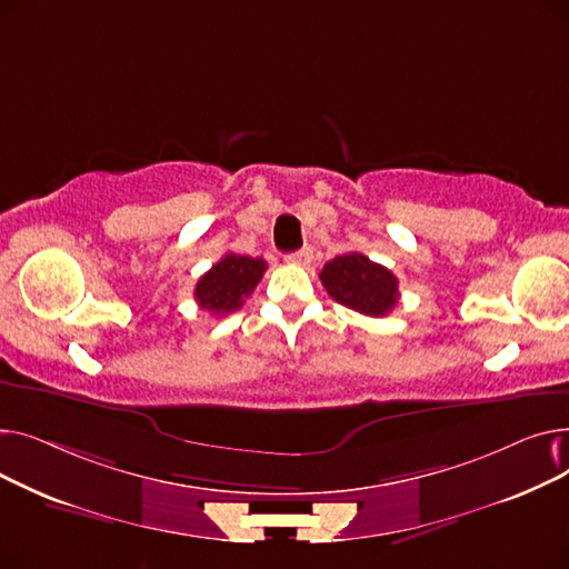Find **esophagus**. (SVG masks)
Here are the masks:
<instances>
[{
  "label": "esophagus",
  "mask_w": 569,
  "mask_h": 569,
  "mask_svg": "<svg viewBox=\"0 0 569 569\" xmlns=\"http://www.w3.org/2000/svg\"><path fill=\"white\" fill-rule=\"evenodd\" d=\"M286 260H288L290 264H302V267H307V264L311 262V249H302V251L288 253V256H286Z\"/></svg>",
  "instance_id": "1"
}]
</instances>
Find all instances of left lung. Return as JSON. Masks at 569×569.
Returning <instances> with one entry per match:
<instances>
[{
  "label": "left lung",
  "mask_w": 569,
  "mask_h": 569,
  "mask_svg": "<svg viewBox=\"0 0 569 569\" xmlns=\"http://www.w3.org/2000/svg\"><path fill=\"white\" fill-rule=\"evenodd\" d=\"M320 281L332 300L371 318L387 316L399 305V279L365 253L337 256L322 267Z\"/></svg>",
  "instance_id": "left-lung-1"
}]
</instances>
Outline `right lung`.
I'll use <instances>...</instances> for the list:
<instances>
[{
	"instance_id": "right-lung-1",
	"label": "right lung",
	"mask_w": 569,
	"mask_h": 569,
	"mask_svg": "<svg viewBox=\"0 0 569 569\" xmlns=\"http://www.w3.org/2000/svg\"><path fill=\"white\" fill-rule=\"evenodd\" d=\"M264 269L267 262L262 258L226 253L196 283V302L214 316L232 313L244 305V297L260 283Z\"/></svg>"
}]
</instances>
